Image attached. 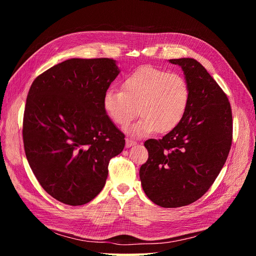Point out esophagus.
I'll use <instances>...</instances> for the list:
<instances>
[{
	"mask_svg": "<svg viewBox=\"0 0 256 256\" xmlns=\"http://www.w3.org/2000/svg\"><path fill=\"white\" fill-rule=\"evenodd\" d=\"M136 142L134 141V140H132V138H126V147H130V146H132V145H134Z\"/></svg>",
	"mask_w": 256,
	"mask_h": 256,
	"instance_id": "obj_1",
	"label": "esophagus"
}]
</instances>
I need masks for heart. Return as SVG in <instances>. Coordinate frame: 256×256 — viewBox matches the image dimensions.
<instances>
[{
  "instance_id": "b5f03b06",
  "label": "heart",
  "mask_w": 256,
  "mask_h": 256,
  "mask_svg": "<svg viewBox=\"0 0 256 256\" xmlns=\"http://www.w3.org/2000/svg\"><path fill=\"white\" fill-rule=\"evenodd\" d=\"M189 102L190 88L182 76L146 65L126 76L122 90H108L102 104L106 115L122 128L129 125L138 109L141 118L128 131L144 136L173 130L184 118Z\"/></svg>"
}]
</instances>
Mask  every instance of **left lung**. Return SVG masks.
<instances>
[{
    "instance_id": "obj_1",
    "label": "left lung",
    "mask_w": 256,
    "mask_h": 256,
    "mask_svg": "<svg viewBox=\"0 0 256 256\" xmlns=\"http://www.w3.org/2000/svg\"><path fill=\"white\" fill-rule=\"evenodd\" d=\"M190 88L187 112L159 140L145 141L148 159L140 168L143 190L164 208L189 205L203 196L228 159L233 138L228 98L194 58H174Z\"/></svg>"
}]
</instances>
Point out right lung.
Wrapping results in <instances>:
<instances>
[{
	"label": "right lung",
	"instance_id": "obj_1",
	"mask_svg": "<svg viewBox=\"0 0 256 256\" xmlns=\"http://www.w3.org/2000/svg\"><path fill=\"white\" fill-rule=\"evenodd\" d=\"M120 74L113 58H70L30 85L23 144L44 191L79 206L104 187L108 166L125 146V136L104 109V96Z\"/></svg>",
	"mask_w": 256,
	"mask_h": 256
}]
</instances>
